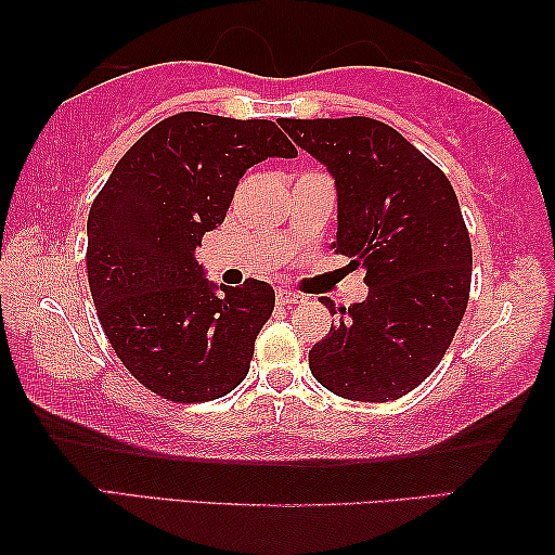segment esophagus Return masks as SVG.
Listing matches in <instances>:
<instances>
[{
  "label": "esophagus",
  "mask_w": 555,
  "mask_h": 555,
  "mask_svg": "<svg viewBox=\"0 0 555 555\" xmlns=\"http://www.w3.org/2000/svg\"><path fill=\"white\" fill-rule=\"evenodd\" d=\"M275 297H278V305H299L305 299L302 295L289 293V289H278Z\"/></svg>",
  "instance_id": "esophagus-1"
}]
</instances>
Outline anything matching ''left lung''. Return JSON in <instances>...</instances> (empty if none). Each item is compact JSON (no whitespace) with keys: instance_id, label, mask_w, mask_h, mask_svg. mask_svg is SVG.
I'll return each instance as SVG.
<instances>
[{"instance_id":"8db88e82","label":"left lung","mask_w":555,"mask_h":555,"mask_svg":"<svg viewBox=\"0 0 555 555\" xmlns=\"http://www.w3.org/2000/svg\"><path fill=\"white\" fill-rule=\"evenodd\" d=\"M280 127L334 179V253L366 268L369 295L314 344L312 376L349 401H396L433 374L467 310L472 245L455 189L371 117ZM322 305L337 312L332 299Z\"/></svg>"}]
</instances>
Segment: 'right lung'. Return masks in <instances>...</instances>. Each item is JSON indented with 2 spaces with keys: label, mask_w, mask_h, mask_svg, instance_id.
<instances>
[{
  "label": "right lung",
  "mask_w": 555,
  "mask_h": 555,
  "mask_svg": "<svg viewBox=\"0 0 555 555\" xmlns=\"http://www.w3.org/2000/svg\"><path fill=\"white\" fill-rule=\"evenodd\" d=\"M293 159L275 122L179 113L125 152L88 214V283L125 369L162 398H221L250 369L275 289L216 285L198 266L204 233L223 223L245 171Z\"/></svg>",
  "instance_id": "1"
}]
</instances>
